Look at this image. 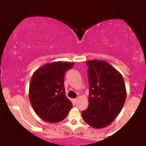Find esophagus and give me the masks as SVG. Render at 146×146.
<instances>
[{
    "label": "esophagus",
    "instance_id": "obj_1",
    "mask_svg": "<svg viewBox=\"0 0 146 146\" xmlns=\"http://www.w3.org/2000/svg\"><path fill=\"white\" fill-rule=\"evenodd\" d=\"M78 98H75V99H73V100H72V101H73V103H76V102H78Z\"/></svg>",
    "mask_w": 146,
    "mask_h": 146
}]
</instances>
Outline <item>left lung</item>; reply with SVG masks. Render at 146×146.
<instances>
[{
  "label": "left lung",
  "mask_w": 146,
  "mask_h": 146,
  "mask_svg": "<svg viewBox=\"0 0 146 146\" xmlns=\"http://www.w3.org/2000/svg\"><path fill=\"white\" fill-rule=\"evenodd\" d=\"M86 63L88 66V107L82 116L93 128H103L114 121L124 105V80L121 73L104 60H88Z\"/></svg>",
  "instance_id": "8db88e82"
}]
</instances>
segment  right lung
Segmentation results:
<instances>
[{"mask_svg":"<svg viewBox=\"0 0 146 146\" xmlns=\"http://www.w3.org/2000/svg\"><path fill=\"white\" fill-rule=\"evenodd\" d=\"M74 64L53 62L33 73L29 84V100L35 112L44 121L58 123L71 109L73 104L65 95L64 77Z\"/></svg>","mask_w":146,"mask_h":146,"instance_id":"obj_1","label":"right lung"}]
</instances>
